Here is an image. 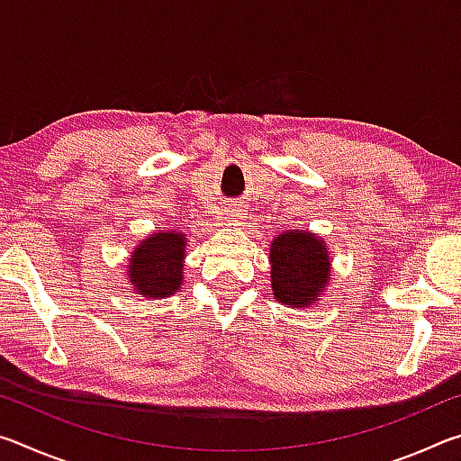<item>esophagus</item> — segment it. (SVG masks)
<instances>
[{"mask_svg":"<svg viewBox=\"0 0 461 461\" xmlns=\"http://www.w3.org/2000/svg\"><path fill=\"white\" fill-rule=\"evenodd\" d=\"M223 215H225V221H230L233 225H238V221L241 220V217H244V213H241L240 207H225Z\"/></svg>","mask_w":461,"mask_h":461,"instance_id":"1","label":"esophagus"}]
</instances>
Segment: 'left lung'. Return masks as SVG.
Masks as SVG:
<instances>
[{
  "mask_svg": "<svg viewBox=\"0 0 461 461\" xmlns=\"http://www.w3.org/2000/svg\"><path fill=\"white\" fill-rule=\"evenodd\" d=\"M272 294L283 305L309 307L330 285L325 241L305 230H286L270 246Z\"/></svg>",
  "mask_w": 461,
  "mask_h": 461,
  "instance_id": "1",
  "label": "left lung"
}]
</instances>
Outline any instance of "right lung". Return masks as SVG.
Here are the masks:
<instances>
[{
	"mask_svg": "<svg viewBox=\"0 0 461 461\" xmlns=\"http://www.w3.org/2000/svg\"><path fill=\"white\" fill-rule=\"evenodd\" d=\"M186 238L183 231H154L131 252L128 278L136 294L162 299L178 293L183 283Z\"/></svg>",
	"mask_w": 461,
	"mask_h": 461,
	"instance_id": "obj_1",
	"label": "right lung"
}]
</instances>
